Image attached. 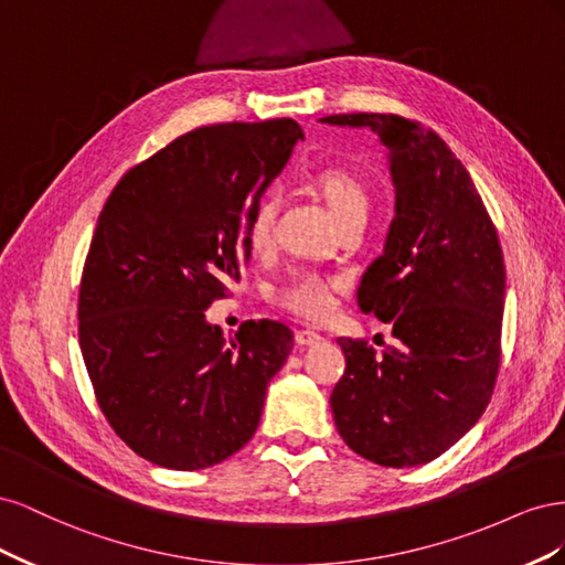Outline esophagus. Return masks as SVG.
<instances>
[{"label": "esophagus", "instance_id": "esophagus-1", "mask_svg": "<svg viewBox=\"0 0 565 565\" xmlns=\"http://www.w3.org/2000/svg\"><path fill=\"white\" fill-rule=\"evenodd\" d=\"M295 341H297L299 347H316V344H320L322 337L318 332H313V330H297L295 332Z\"/></svg>", "mask_w": 565, "mask_h": 565}]
</instances>
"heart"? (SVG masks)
<instances>
[{
  "instance_id": "b5f03b06",
  "label": "heart",
  "mask_w": 565,
  "mask_h": 565,
  "mask_svg": "<svg viewBox=\"0 0 565 565\" xmlns=\"http://www.w3.org/2000/svg\"><path fill=\"white\" fill-rule=\"evenodd\" d=\"M313 183L322 200L328 202V207L339 224L358 212H367L365 185L351 172H347V169H322V172L313 177ZM276 193H266L256 202V207L247 221V243L254 252H262L268 247L273 224H276ZM270 299L301 318L318 320L328 316L332 309V282L316 270L301 268L289 273V276L273 289Z\"/></svg>"
}]
</instances>
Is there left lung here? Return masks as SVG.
Listing matches in <instances>:
<instances>
[{
	"instance_id": "left-lung-1",
	"label": "left lung",
	"mask_w": 565,
	"mask_h": 565,
	"mask_svg": "<svg viewBox=\"0 0 565 565\" xmlns=\"http://www.w3.org/2000/svg\"><path fill=\"white\" fill-rule=\"evenodd\" d=\"M388 150L396 216L358 306L393 328L382 353L339 337L347 370L330 405L339 436L382 467L436 459L483 415L502 355L504 256L498 228L448 143L401 115H330Z\"/></svg>"
}]
</instances>
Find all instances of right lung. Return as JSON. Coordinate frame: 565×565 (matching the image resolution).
Listing matches in <instances>:
<instances>
[{
	"mask_svg": "<svg viewBox=\"0 0 565 565\" xmlns=\"http://www.w3.org/2000/svg\"><path fill=\"white\" fill-rule=\"evenodd\" d=\"M303 139L295 119L179 136L113 188L79 282V349L106 419L152 465L193 471L241 450L292 330L204 311L243 278L247 221Z\"/></svg>",
	"mask_w": 565,
	"mask_h": 565,
	"instance_id": "add662e5",
	"label": "right lung"
}]
</instances>
